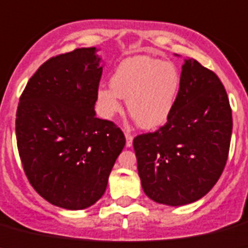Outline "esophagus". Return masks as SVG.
I'll return each instance as SVG.
<instances>
[{
  "mask_svg": "<svg viewBox=\"0 0 248 248\" xmlns=\"http://www.w3.org/2000/svg\"><path fill=\"white\" fill-rule=\"evenodd\" d=\"M125 139H126V147H132L133 139H134L133 134H130L129 132H125Z\"/></svg>",
  "mask_w": 248,
  "mask_h": 248,
  "instance_id": "34e87169",
  "label": "esophagus"
}]
</instances>
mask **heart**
I'll list each match as a JSON object with an SVG mask.
<instances>
[{
  "label": "heart",
  "instance_id": "heart-1",
  "mask_svg": "<svg viewBox=\"0 0 248 248\" xmlns=\"http://www.w3.org/2000/svg\"><path fill=\"white\" fill-rule=\"evenodd\" d=\"M181 90V74L172 62L150 56L123 61L110 78V88L96 94L103 116L110 119L122 111L120 98L134 122L143 129L164 125L172 115Z\"/></svg>",
  "mask_w": 248,
  "mask_h": 248
}]
</instances>
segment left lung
Returning <instances> with one entry per match:
<instances>
[{"mask_svg":"<svg viewBox=\"0 0 248 248\" xmlns=\"http://www.w3.org/2000/svg\"><path fill=\"white\" fill-rule=\"evenodd\" d=\"M231 134L232 110L225 86L212 70L188 59L168 122L133 140L145 194L168 206L206 196L225 169Z\"/></svg>","mask_w":248,"mask_h":248,"instance_id":"left-lung-1","label":"left lung"}]
</instances>
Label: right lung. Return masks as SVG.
<instances>
[{"mask_svg":"<svg viewBox=\"0 0 248 248\" xmlns=\"http://www.w3.org/2000/svg\"><path fill=\"white\" fill-rule=\"evenodd\" d=\"M95 47L48 59L31 76L18 103L16 139L33 189L65 209L101 198L125 145L120 128L95 116L103 74Z\"/></svg>","mask_w":248,"mask_h":248,"instance_id":"add662e5","label":"right lung"}]
</instances>
